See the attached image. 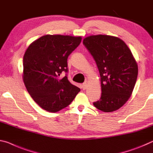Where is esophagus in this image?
I'll list each match as a JSON object with an SVG mask.
<instances>
[{
	"instance_id": "1",
	"label": "esophagus",
	"mask_w": 153,
	"mask_h": 153,
	"mask_svg": "<svg viewBox=\"0 0 153 153\" xmlns=\"http://www.w3.org/2000/svg\"><path fill=\"white\" fill-rule=\"evenodd\" d=\"M87 86H88V85H87V82H84V83L82 85V89L83 90L86 89L87 88Z\"/></svg>"
}]
</instances>
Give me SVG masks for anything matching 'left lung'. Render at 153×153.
<instances>
[{
	"instance_id": "obj_1",
	"label": "left lung",
	"mask_w": 153,
	"mask_h": 153,
	"mask_svg": "<svg viewBox=\"0 0 153 153\" xmlns=\"http://www.w3.org/2000/svg\"><path fill=\"white\" fill-rule=\"evenodd\" d=\"M83 44L96 62L102 96L94 106L105 112L117 111L131 96L138 74L137 64L123 40L110 35H91Z\"/></svg>"
}]
</instances>
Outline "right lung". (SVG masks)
Returning <instances> with one entry per match:
<instances>
[{"instance_id":"obj_1","label":"right lung","mask_w":153,"mask_h":153,"mask_svg":"<svg viewBox=\"0 0 153 153\" xmlns=\"http://www.w3.org/2000/svg\"><path fill=\"white\" fill-rule=\"evenodd\" d=\"M81 36L47 34L32 42L23 58V81L34 102L56 112L71 103L81 91L68 79V57L79 45Z\"/></svg>"}]
</instances>
